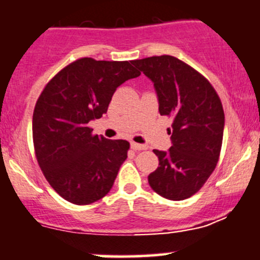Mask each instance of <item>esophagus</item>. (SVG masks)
<instances>
[{
	"mask_svg": "<svg viewBox=\"0 0 260 260\" xmlns=\"http://www.w3.org/2000/svg\"><path fill=\"white\" fill-rule=\"evenodd\" d=\"M131 148H132L133 151H144V149H147V147L144 146V144H139V143H136V142H131Z\"/></svg>",
	"mask_w": 260,
	"mask_h": 260,
	"instance_id": "esophagus-1",
	"label": "esophagus"
}]
</instances>
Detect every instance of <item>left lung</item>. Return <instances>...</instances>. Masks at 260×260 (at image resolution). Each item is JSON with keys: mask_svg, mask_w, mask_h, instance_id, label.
<instances>
[{"mask_svg": "<svg viewBox=\"0 0 260 260\" xmlns=\"http://www.w3.org/2000/svg\"><path fill=\"white\" fill-rule=\"evenodd\" d=\"M153 82L160 116L173 118L172 147L154 149L159 167L148 176L157 194L183 201L198 192L217 166L224 111L217 92L201 73L173 56L133 61Z\"/></svg>", "mask_w": 260, "mask_h": 260, "instance_id": "left-lung-1", "label": "left lung"}]
</instances>
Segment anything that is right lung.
<instances>
[{"label":"right lung","mask_w":260,"mask_h":260,"mask_svg":"<svg viewBox=\"0 0 260 260\" xmlns=\"http://www.w3.org/2000/svg\"><path fill=\"white\" fill-rule=\"evenodd\" d=\"M141 75L133 61L81 58L57 73L38 98L32 118L36 157L51 187L83 206L111 190L129 143L92 136L88 123L106 113L116 89Z\"/></svg>","instance_id":"obj_1"}]
</instances>
